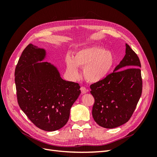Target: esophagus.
Returning a JSON list of instances; mask_svg holds the SVG:
<instances>
[{"label":"esophagus","instance_id":"obj_1","mask_svg":"<svg viewBox=\"0 0 157 157\" xmlns=\"http://www.w3.org/2000/svg\"><path fill=\"white\" fill-rule=\"evenodd\" d=\"M80 90H81V92L82 94H86L88 92V90L84 86H81V88H80Z\"/></svg>","mask_w":157,"mask_h":157}]
</instances>
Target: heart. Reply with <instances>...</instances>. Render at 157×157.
<instances>
[{
    "label": "heart",
    "mask_w": 157,
    "mask_h": 157,
    "mask_svg": "<svg viewBox=\"0 0 157 157\" xmlns=\"http://www.w3.org/2000/svg\"><path fill=\"white\" fill-rule=\"evenodd\" d=\"M111 51L101 47L92 46L76 51L73 56H66V73L73 79L79 77L78 67H83V75L87 81L96 83L105 79L114 65Z\"/></svg>",
    "instance_id": "b5f03b06"
}]
</instances>
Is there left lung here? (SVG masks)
Returning <instances> with one entry per match:
<instances>
[{
	"mask_svg": "<svg viewBox=\"0 0 157 157\" xmlns=\"http://www.w3.org/2000/svg\"><path fill=\"white\" fill-rule=\"evenodd\" d=\"M140 67L138 56L126 44V54L113 72L90 85L95 99L92 116L98 125L114 128L129 121L142 92Z\"/></svg>",
	"mask_w": 157,
	"mask_h": 157,
	"instance_id": "8db88e82",
	"label": "left lung"
}]
</instances>
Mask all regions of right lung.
Returning a JSON list of instances; mask_svg holds the SVG:
<instances>
[{
  "mask_svg": "<svg viewBox=\"0 0 157 157\" xmlns=\"http://www.w3.org/2000/svg\"><path fill=\"white\" fill-rule=\"evenodd\" d=\"M46 50L29 44L23 51L15 69L17 99L21 110L36 127L58 130L67 122L70 109L80 94L78 83L61 78L48 62Z\"/></svg>",
  "mask_w": 157,
  "mask_h": 157,
  "instance_id": "right-lung-1",
  "label": "right lung"
}]
</instances>
